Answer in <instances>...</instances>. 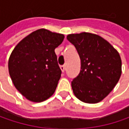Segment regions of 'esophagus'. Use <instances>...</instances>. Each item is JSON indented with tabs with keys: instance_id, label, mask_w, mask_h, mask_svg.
Instances as JSON below:
<instances>
[{
	"instance_id": "obj_1",
	"label": "esophagus",
	"mask_w": 129,
	"mask_h": 129,
	"mask_svg": "<svg viewBox=\"0 0 129 129\" xmlns=\"http://www.w3.org/2000/svg\"><path fill=\"white\" fill-rule=\"evenodd\" d=\"M60 69H61V71H62L63 72H64L65 69H66V66H60Z\"/></svg>"
}]
</instances>
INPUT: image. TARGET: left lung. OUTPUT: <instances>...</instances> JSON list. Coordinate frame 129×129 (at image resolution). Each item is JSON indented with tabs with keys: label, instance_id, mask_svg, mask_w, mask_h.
I'll return each instance as SVG.
<instances>
[{
	"label": "left lung",
	"instance_id": "8db88e82",
	"mask_svg": "<svg viewBox=\"0 0 129 129\" xmlns=\"http://www.w3.org/2000/svg\"><path fill=\"white\" fill-rule=\"evenodd\" d=\"M66 39L75 45L81 59V72L72 81L75 95L95 104L114 90L122 74L119 52L102 37L87 32L72 34Z\"/></svg>",
	"mask_w": 129,
	"mask_h": 129
}]
</instances>
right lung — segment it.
<instances>
[{
	"label": "right lung",
	"instance_id": "right-lung-1",
	"mask_svg": "<svg viewBox=\"0 0 129 129\" xmlns=\"http://www.w3.org/2000/svg\"><path fill=\"white\" fill-rule=\"evenodd\" d=\"M63 39V34L41 28L14 48L9 73L15 87L27 100L42 102L54 93L61 76L54 49Z\"/></svg>",
	"mask_w": 129,
	"mask_h": 129
}]
</instances>
